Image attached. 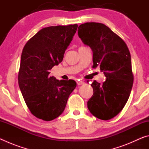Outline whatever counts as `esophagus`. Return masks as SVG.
<instances>
[{
	"label": "esophagus",
	"mask_w": 149,
	"mask_h": 149,
	"mask_svg": "<svg viewBox=\"0 0 149 149\" xmlns=\"http://www.w3.org/2000/svg\"><path fill=\"white\" fill-rule=\"evenodd\" d=\"M85 84V82L84 81H80V80H78L77 81V84L78 85H84Z\"/></svg>",
	"instance_id": "obj_1"
}]
</instances>
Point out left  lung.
Instances as JSON below:
<instances>
[{"label": "left lung", "instance_id": "obj_1", "mask_svg": "<svg viewBox=\"0 0 149 149\" xmlns=\"http://www.w3.org/2000/svg\"><path fill=\"white\" fill-rule=\"evenodd\" d=\"M78 36L92 49L93 68L99 67L107 79L91 85L93 95L87 102L90 112L108 120L122 111L133 83L130 50L123 40L104 24L87 22L78 27Z\"/></svg>", "mask_w": 149, "mask_h": 149}]
</instances>
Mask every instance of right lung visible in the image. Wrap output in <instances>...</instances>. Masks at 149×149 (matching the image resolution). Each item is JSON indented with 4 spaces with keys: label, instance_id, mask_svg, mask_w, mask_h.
Wrapping results in <instances>:
<instances>
[{
    "label": "right lung",
    "instance_id": "obj_1",
    "mask_svg": "<svg viewBox=\"0 0 149 149\" xmlns=\"http://www.w3.org/2000/svg\"><path fill=\"white\" fill-rule=\"evenodd\" d=\"M77 24L42 28L25 45L21 56L18 84L31 114L51 121L64 112L76 82L58 80L50 70L58 65L72 41Z\"/></svg>",
    "mask_w": 149,
    "mask_h": 149
}]
</instances>
